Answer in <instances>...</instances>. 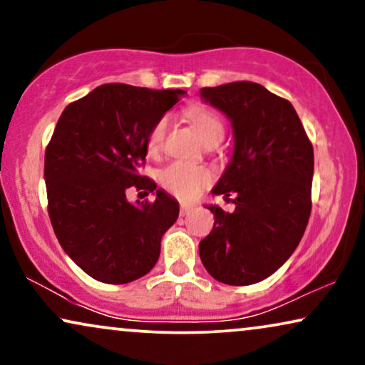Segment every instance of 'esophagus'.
I'll list each match as a JSON object with an SVG mask.
<instances>
[{
    "mask_svg": "<svg viewBox=\"0 0 365 365\" xmlns=\"http://www.w3.org/2000/svg\"><path fill=\"white\" fill-rule=\"evenodd\" d=\"M191 211L192 206H187V204H181V207H179V214H181V216H187Z\"/></svg>",
    "mask_w": 365,
    "mask_h": 365,
    "instance_id": "esophagus-1",
    "label": "esophagus"
}]
</instances>
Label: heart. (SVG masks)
I'll return each mask as SVG.
<instances>
[{
	"label": "heart",
	"mask_w": 365,
	"mask_h": 365,
	"mask_svg": "<svg viewBox=\"0 0 365 365\" xmlns=\"http://www.w3.org/2000/svg\"><path fill=\"white\" fill-rule=\"evenodd\" d=\"M186 116L194 124V128L197 129V133L201 134V138L206 143L217 136H224V126L221 118L211 108L204 106V104H191V106L186 108ZM168 124L169 119L163 116L149 129L146 148L151 154L158 153L161 149L164 136L168 133ZM158 181L161 184V187L166 189L173 196L182 199V201H191V199L199 196V192L204 187L211 184L212 174L204 166L176 161L168 164L166 168H163L158 173Z\"/></svg>",
	"instance_id": "1"
}]
</instances>
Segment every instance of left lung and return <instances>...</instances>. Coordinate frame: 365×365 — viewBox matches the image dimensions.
Returning a JSON list of instances; mask_svg holds the SVG:
<instances>
[{
  "instance_id": "1",
  "label": "left lung",
  "mask_w": 365,
  "mask_h": 365,
  "mask_svg": "<svg viewBox=\"0 0 365 365\" xmlns=\"http://www.w3.org/2000/svg\"><path fill=\"white\" fill-rule=\"evenodd\" d=\"M201 96L231 119L234 154L212 192L234 194L236 211L209 206L214 226L199 242V256L216 281L249 286L276 272L304 236L312 207V143L292 104L261 84L202 88Z\"/></svg>"
}]
</instances>
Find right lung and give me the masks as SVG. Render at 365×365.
Instances as JSON below:
<instances>
[{"label":"right lung","instance_id":"right-lung-1","mask_svg":"<svg viewBox=\"0 0 365 365\" xmlns=\"http://www.w3.org/2000/svg\"><path fill=\"white\" fill-rule=\"evenodd\" d=\"M186 91L101 84L69 103L44 153L48 214L64 252L88 276L128 284L156 266L161 237L179 204L139 169L146 139ZM157 191V199L127 202L128 188Z\"/></svg>","mask_w":365,"mask_h":365}]
</instances>
